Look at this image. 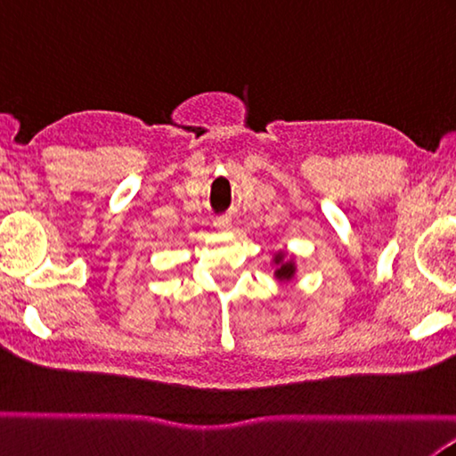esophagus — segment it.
I'll list each match as a JSON object with an SVG mask.
<instances>
[{"instance_id": "obj_1", "label": "esophagus", "mask_w": 456, "mask_h": 456, "mask_svg": "<svg viewBox=\"0 0 456 456\" xmlns=\"http://www.w3.org/2000/svg\"><path fill=\"white\" fill-rule=\"evenodd\" d=\"M213 225H216L217 231H229L231 229V219L229 217H217L213 221Z\"/></svg>"}]
</instances>
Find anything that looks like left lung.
<instances>
[{"instance_id":"left-lung-1","label":"left lung","mask_w":456,"mask_h":456,"mask_svg":"<svg viewBox=\"0 0 456 456\" xmlns=\"http://www.w3.org/2000/svg\"><path fill=\"white\" fill-rule=\"evenodd\" d=\"M271 266L274 269L273 276L279 282H290L298 273L297 256L289 255L287 251H274L271 258Z\"/></svg>"}]
</instances>
